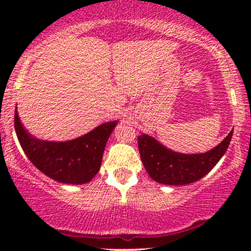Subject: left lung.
<instances>
[{"label":"left lung","instance_id":"8db88e82","mask_svg":"<svg viewBox=\"0 0 251 251\" xmlns=\"http://www.w3.org/2000/svg\"><path fill=\"white\" fill-rule=\"evenodd\" d=\"M233 131L211 151L198 154L177 153L166 148L151 136H138L141 160L149 176L158 183L183 186L199 181L214 169L225 155Z\"/></svg>","mask_w":251,"mask_h":251}]
</instances>
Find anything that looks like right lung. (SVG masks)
Returning <instances> with one entry per match:
<instances>
[{
    "mask_svg": "<svg viewBox=\"0 0 251 251\" xmlns=\"http://www.w3.org/2000/svg\"><path fill=\"white\" fill-rule=\"evenodd\" d=\"M116 124L118 120L104 123L70 141H44L23 126L17 109L14 113L17 137L27 159L46 176L68 184L87 183L97 175L105 144Z\"/></svg>",
    "mask_w": 251,
    "mask_h": 251,
    "instance_id": "1",
    "label": "right lung"
}]
</instances>
